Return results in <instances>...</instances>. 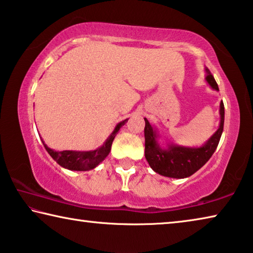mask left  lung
Listing matches in <instances>:
<instances>
[{"label":"left lung","mask_w":253,"mask_h":253,"mask_svg":"<svg viewBox=\"0 0 253 253\" xmlns=\"http://www.w3.org/2000/svg\"><path fill=\"white\" fill-rule=\"evenodd\" d=\"M205 82L210 87L218 90V86L209 68L205 67ZM144 156L148 164L155 172L170 178H187L201 169L216 150L220 142L223 126H224V104H220V124L215 133L200 147H184L166 141L161 146L158 140L161 138L157 127L151 126L144 118Z\"/></svg>","instance_id":"1"}]
</instances>
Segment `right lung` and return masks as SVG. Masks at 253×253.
I'll return each mask as SVG.
<instances>
[{
  "mask_svg": "<svg viewBox=\"0 0 253 253\" xmlns=\"http://www.w3.org/2000/svg\"><path fill=\"white\" fill-rule=\"evenodd\" d=\"M127 119L121 121L115 126L114 130L109 135V138L105 140V142L102 144L101 147L95 149V150L89 151H76V150H63V151H55L53 149L49 148L47 144L41 138L45 150L51 158L56 161V163L61 166L63 168L68 169V170H75V171H87L92 170L95 167L102 163L107 156H109L112 147V142L115 138V135L121 129L122 126L126 124Z\"/></svg>",
  "mask_w": 253,
  "mask_h": 253,
  "instance_id": "obj_1",
  "label": "right lung"
}]
</instances>
